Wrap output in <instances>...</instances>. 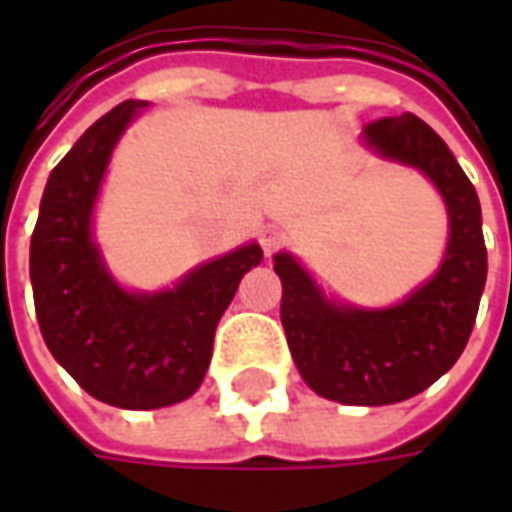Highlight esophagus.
<instances>
[{
    "instance_id": "esophagus-1",
    "label": "esophagus",
    "mask_w": 512,
    "mask_h": 512,
    "mask_svg": "<svg viewBox=\"0 0 512 512\" xmlns=\"http://www.w3.org/2000/svg\"><path fill=\"white\" fill-rule=\"evenodd\" d=\"M282 244H285V230H282V227H274V224H271V227H266V230L260 233V246H263L266 255H274Z\"/></svg>"
}]
</instances>
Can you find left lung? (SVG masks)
<instances>
[{
	"label": "left lung",
	"mask_w": 512,
	"mask_h": 512,
	"mask_svg": "<svg viewBox=\"0 0 512 512\" xmlns=\"http://www.w3.org/2000/svg\"><path fill=\"white\" fill-rule=\"evenodd\" d=\"M362 142L428 175L444 197L450 241L439 271L386 310L326 299L288 252L274 257V271L290 354L312 392L345 406H389L419 395L458 362L477 318L488 255L477 191L428 123L411 112L384 117L367 123Z\"/></svg>",
	"instance_id": "8db88e82"
}]
</instances>
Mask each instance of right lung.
I'll return each instance as SVG.
<instances>
[{
  "mask_svg": "<svg viewBox=\"0 0 512 512\" xmlns=\"http://www.w3.org/2000/svg\"><path fill=\"white\" fill-rule=\"evenodd\" d=\"M145 101H123L87 128L51 169L29 244L40 334L95 400L131 411L172 406L200 389L216 323L263 249L246 244L202 263L175 288L131 293L106 271L93 208L117 139Z\"/></svg>",
  "mask_w": 512,
  "mask_h": 512,
  "instance_id": "1",
  "label": "right lung"
}]
</instances>
